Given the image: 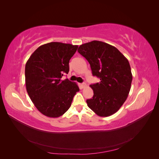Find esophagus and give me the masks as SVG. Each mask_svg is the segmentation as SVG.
<instances>
[{"mask_svg":"<svg viewBox=\"0 0 159 159\" xmlns=\"http://www.w3.org/2000/svg\"><path fill=\"white\" fill-rule=\"evenodd\" d=\"M81 88H84L86 87V84L85 83H82L81 84Z\"/></svg>","mask_w":159,"mask_h":159,"instance_id":"1","label":"esophagus"}]
</instances>
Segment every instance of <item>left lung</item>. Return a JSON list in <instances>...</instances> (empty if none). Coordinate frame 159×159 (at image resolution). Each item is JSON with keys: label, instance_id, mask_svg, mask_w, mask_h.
Masks as SVG:
<instances>
[{"label": "left lung", "instance_id": "1", "mask_svg": "<svg viewBox=\"0 0 159 159\" xmlns=\"http://www.w3.org/2000/svg\"><path fill=\"white\" fill-rule=\"evenodd\" d=\"M78 52L88 61L92 74L100 79L90 85L93 98L88 106L100 117L116 113L125 102L133 80L128 60L115 46L93 40L80 46Z\"/></svg>", "mask_w": 159, "mask_h": 159}]
</instances>
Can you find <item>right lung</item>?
Wrapping results in <instances>:
<instances>
[{"instance_id":"add662e5","label":"right lung","mask_w":159,"mask_h":159,"mask_svg":"<svg viewBox=\"0 0 159 159\" xmlns=\"http://www.w3.org/2000/svg\"><path fill=\"white\" fill-rule=\"evenodd\" d=\"M78 46L61 42L42 45L32 53L25 66L28 95L39 111L48 117H59L70 107L80 91L76 83L61 78L68 74L69 61Z\"/></svg>"}]
</instances>
